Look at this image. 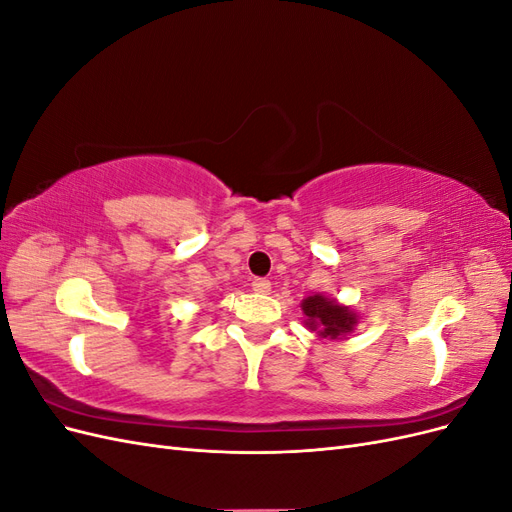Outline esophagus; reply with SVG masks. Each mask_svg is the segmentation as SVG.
Returning <instances> with one entry per match:
<instances>
[{
	"instance_id": "1",
	"label": "esophagus",
	"mask_w": 512,
	"mask_h": 512,
	"mask_svg": "<svg viewBox=\"0 0 512 512\" xmlns=\"http://www.w3.org/2000/svg\"><path fill=\"white\" fill-rule=\"evenodd\" d=\"M252 288L258 294H269L271 292V282L265 280V277H256V280L252 282Z\"/></svg>"
}]
</instances>
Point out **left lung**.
<instances>
[{"label":"left lung","instance_id":"8db88e82","mask_svg":"<svg viewBox=\"0 0 512 512\" xmlns=\"http://www.w3.org/2000/svg\"><path fill=\"white\" fill-rule=\"evenodd\" d=\"M303 324L318 339H346L354 333L361 316L350 305L339 303L327 294L316 292L301 301Z\"/></svg>","mask_w":512,"mask_h":512}]
</instances>
